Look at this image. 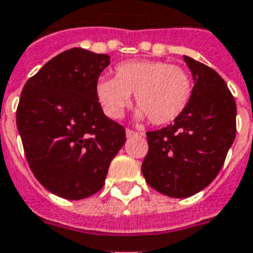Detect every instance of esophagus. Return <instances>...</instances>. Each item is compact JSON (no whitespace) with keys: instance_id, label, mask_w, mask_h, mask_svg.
<instances>
[{"instance_id":"1","label":"esophagus","mask_w":253,"mask_h":253,"mask_svg":"<svg viewBox=\"0 0 253 253\" xmlns=\"http://www.w3.org/2000/svg\"><path fill=\"white\" fill-rule=\"evenodd\" d=\"M125 133H126V137H133V136H137V132H134V130H132V129H126L125 130ZM141 136H144V133H140Z\"/></svg>"}]
</instances>
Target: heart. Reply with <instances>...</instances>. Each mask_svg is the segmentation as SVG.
Returning <instances> with one entry per match:
<instances>
[{"mask_svg":"<svg viewBox=\"0 0 253 253\" xmlns=\"http://www.w3.org/2000/svg\"><path fill=\"white\" fill-rule=\"evenodd\" d=\"M192 92V79L184 68L151 60L123 62L116 68V79L100 77L96 83V97L108 117L121 119L134 94L137 119H151L156 125L170 124L183 115Z\"/></svg>","mask_w":253,"mask_h":253,"instance_id":"obj_1","label":"heart"}]
</instances>
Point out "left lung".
<instances>
[{
  "instance_id": "obj_1",
  "label": "left lung",
  "mask_w": 253,
  "mask_h": 253,
  "mask_svg": "<svg viewBox=\"0 0 253 253\" xmlns=\"http://www.w3.org/2000/svg\"><path fill=\"white\" fill-rule=\"evenodd\" d=\"M193 79L191 101L173 124L148 132L141 170L165 196L184 199L208 187L221 169L236 136V102L210 66L184 56Z\"/></svg>"
}]
</instances>
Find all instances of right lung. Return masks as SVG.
Here are the masks:
<instances>
[{"instance_id": "add662e5", "label": "right lung", "mask_w": 253, "mask_h": 253, "mask_svg": "<svg viewBox=\"0 0 253 253\" xmlns=\"http://www.w3.org/2000/svg\"><path fill=\"white\" fill-rule=\"evenodd\" d=\"M108 54L69 49L26 81L17 108V129L36 178L53 195L81 200L105 183L125 129L108 119L96 83Z\"/></svg>"}]
</instances>
